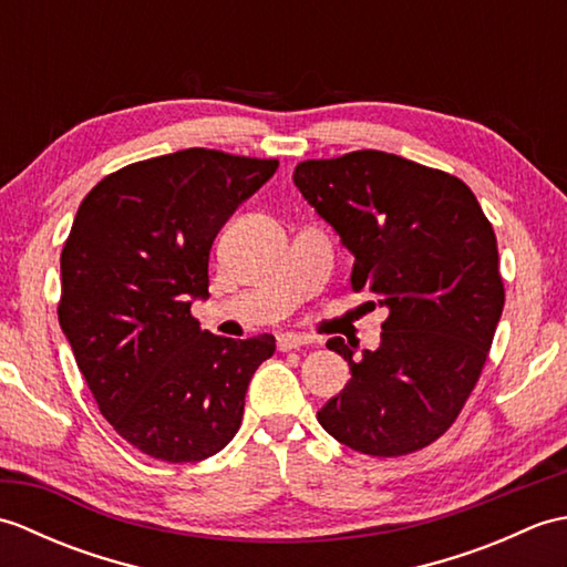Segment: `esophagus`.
<instances>
[{
  "mask_svg": "<svg viewBox=\"0 0 567 567\" xmlns=\"http://www.w3.org/2000/svg\"><path fill=\"white\" fill-rule=\"evenodd\" d=\"M307 343H309V336L305 333H295V331L277 333V348H280V351H295V348H302Z\"/></svg>",
  "mask_w": 567,
  "mask_h": 567,
  "instance_id": "34e87169",
  "label": "esophagus"
}]
</instances>
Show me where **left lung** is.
<instances>
[{
  "label": "left lung",
  "mask_w": 567,
  "mask_h": 567,
  "mask_svg": "<svg viewBox=\"0 0 567 567\" xmlns=\"http://www.w3.org/2000/svg\"><path fill=\"white\" fill-rule=\"evenodd\" d=\"M295 185L355 258L353 290L388 309L375 351L327 348L351 380L317 419L358 453H414L451 429L483 372L504 309L497 238L449 173L382 151L295 167Z\"/></svg>",
  "instance_id": "obj_1"
}]
</instances>
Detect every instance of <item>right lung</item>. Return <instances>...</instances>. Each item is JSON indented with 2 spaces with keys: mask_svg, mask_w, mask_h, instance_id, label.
<instances>
[{
  "mask_svg": "<svg viewBox=\"0 0 567 567\" xmlns=\"http://www.w3.org/2000/svg\"><path fill=\"white\" fill-rule=\"evenodd\" d=\"M277 161L187 148L131 163L82 199L60 256L58 321L100 412L134 449L197 463L236 436L275 336L224 339L189 315L209 297L221 226Z\"/></svg>",
  "mask_w": 567,
  "mask_h": 567,
  "instance_id": "right-lung-1",
  "label": "right lung"
}]
</instances>
